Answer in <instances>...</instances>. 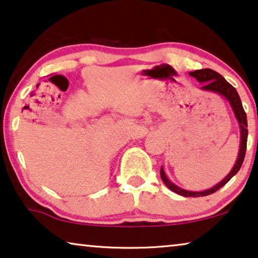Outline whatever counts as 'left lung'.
I'll use <instances>...</instances> for the list:
<instances>
[{
  "label": "left lung",
  "instance_id": "obj_1",
  "mask_svg": "<svg viewBox=\"0 0 258 258\" xmlns=\"http://www.w3.org/2000/svg\"><path fill=\"white\" fill-rule=\"evenodd\" d=\"M190 76L195 78L196 80H198L201 83H204V86L202 87L203 90H209V91H214L218 92L228 99V102L232 105V109L235 113V117L237 119L240 124V128H241V146H240V153L239 156H237V161L235 163V166L232 169V171L226 176V177L221 180L220 183L217 184V185L211 187L209 190L205 191H201V192H195V191H186L178 187L175 184H172L170 180L167 178L166 174H164L163 169L161 168L160 170V175H161V179L163 180V183L166 184L168 189H170L171 191L176 192L180 196H184V197H204V196H209L212 195L214 192H217L220 187L225 185L228 180L233 177L234 175L237 174V171L240 170V168L243 163L244 156H245V149H247V139H248V122H247V114H245L243 106H242L240 96L237 94V91L235 88H234L232 84L228 83L222 76L219 74V73L212 71L210 68H205V69H199V71H195L190 73Z\"/></svg>",
  "mask_w": 258,
  "mask_h": 258
}]
</instances>
